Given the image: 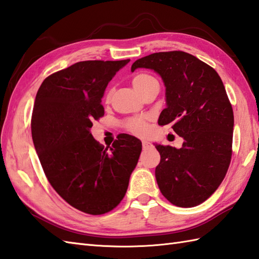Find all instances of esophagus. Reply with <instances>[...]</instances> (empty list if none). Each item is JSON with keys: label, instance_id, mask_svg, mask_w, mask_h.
I'll list each match as a JSON object with an SVG mask.
<instances>
[{"label": "esophagus", "instance_id": "1", "mask_svg": "<svg viewBox=\"0 0 259 259\" xmlns=\"http://www.w3.org/2000/svg\"><path fill=\"white\" fill-rule=\"evenodd\" d=\"M142 147H144V149H146V148L151 147V144H150V142L144 140V141H142Z\"/></svg>", "mask_w": 259, "mask_h": 259}]
</instances>
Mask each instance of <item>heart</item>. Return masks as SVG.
<instances>
[{"instance_id":"heart-1","label":"heart","mask_w":259,"mask_h":259,"mask_svg":"<svg viewBox=\"0 0 259 259\" xmlns=\"http://www.w3.org/2000/svg\"><path fill=\"white\" fill-rule=\"evenodd\" d=\"M153 81H156V79L153 78L152 75L148 73H139L134 76L133 85L136 89V91H138L141 95V93L144 92ZM124 126L126 130L130 131V133L138 136L145 135L147 131L146 121L142 118H133V119L126 120L124 122Z\"/></svg>"}]
</instances>
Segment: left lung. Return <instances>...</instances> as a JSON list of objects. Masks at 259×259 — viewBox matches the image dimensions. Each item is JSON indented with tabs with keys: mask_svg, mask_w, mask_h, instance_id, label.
Listing matches in <instances>:
<instances>
[{
	"mask_svg": "<svg viewBox=\"0 0 259 259\" xmlns=\"http://www.w3.org/2000/svg\"><path fill=\"white\" fill-rule=\"evenodd\" d=\"M153 70L166 88V108L158 123L183 137L180 149L156 144L159 189L178 207H195L222 184L232 158L234 112L221 76L183 51L152 53L133 64Z\"/></svg>",
	"mask_w": 259,
	"mask_h": 259,
	"instance_id": "left-lung-1",
	"label": "left lung"
}]
</instances>
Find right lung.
<instances>
[{
    "mask_svg": "<svg viewBox=\"0 0 259 259\" xmlns=\"http://www.w3.org/2000/svg\"><path fill=\"white\" fill-rule=\"evenodd\" d=\"M121 61H82L42 82L33 107L31 130L49 183L69 205L102 214L119 205L142 149L122 134L110 150L91 134L92 121L104 114L101 99Z\"/></svg>",
    "mask_w": 259,
    "mask_h": 259,
    "instance_id": "obj_1",
    "label": "right lung"
}]
</instances>
